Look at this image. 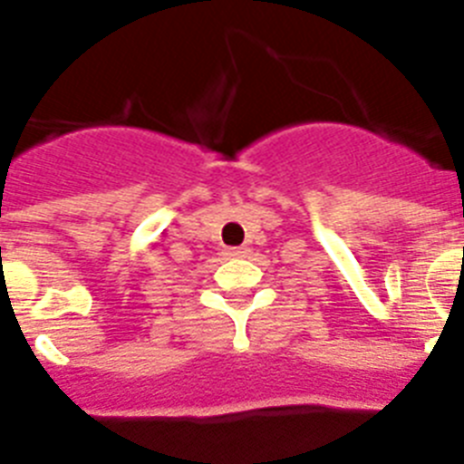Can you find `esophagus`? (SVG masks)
<instances>
[{
  "mask_svg": "<svg viewBox=\"0 0 464 464\" xmlns=\"http://www.w3.org/2000/svg\"><path fill=\"white\" fill-rule=\"evenodd\" d=\"M225 256H227V257H246V256H248V248H246V246H235V248H225Z\"/></svg>",
  "mask_w": 464,
  "mask_h": 464,
  "instance_id": "esophagus-1",
  "label": "esophagus"
}]
</instances>
